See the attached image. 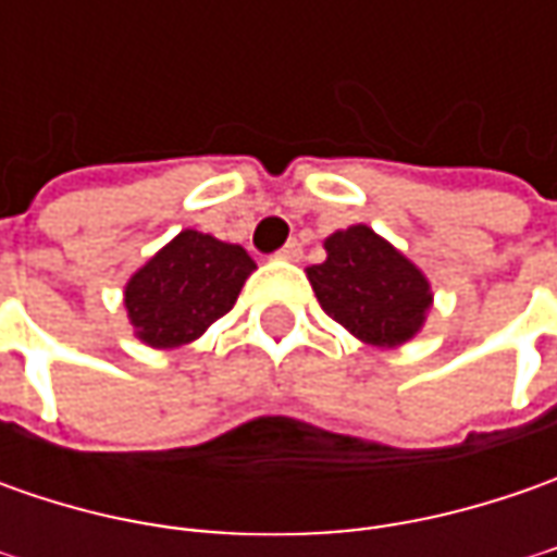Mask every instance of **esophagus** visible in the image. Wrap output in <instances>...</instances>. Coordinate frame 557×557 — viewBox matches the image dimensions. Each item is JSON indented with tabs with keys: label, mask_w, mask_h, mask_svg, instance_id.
<instances>
[{
	"label": "esophagus",
	"mask_w": 557,
	"mask_h": 557,
	"mask_svg": "<svg viewBox=\"0 0 557 557\" xmlns=\"http://www.w3.org/2000/svg\"><path fill=\"white\" fill-rule=\"evenodd\" d=\"M278 257L282 260H300L304 257V247H300V242H288V245L278 250Z\"/></svg>",
	"instance_id": "34e87169"
}]
</instances>
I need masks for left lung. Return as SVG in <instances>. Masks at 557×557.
Listing matches in <instances>:
<instances>
[{"label":"left lung","instance_id":"obj_1","mask_svg":"<svg viewBox=\"0 0 557 557\" xmlns=\"http://www.w3.org/2000/svg\"><path fill=\"white\" fill-rule=\"evenodd\" d=\"M325 250L329 260L307 275L334 322L377 347H396L421 329L431 285L396 247L369 225H350L334 232Z\"/></svg>","mask_w":557,"mask_h":557}]
</instances>
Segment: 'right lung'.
<instances>
[{"label":"right lung","mask_w":557,"mask_h":557,"mask_svg":"<svg viewBox=\"0 0 557 557\" xmlns=\"http://www.w3.org/2000/svg\"><path fill=\"white\" fill-rule=\"evenodd\" d=\"M253 269L245 247L185 228L126 285L136 334L151 347H180L201 337L235 307Z\"/></svg>","instance_id":"right-lung-1"}]
</instances>
